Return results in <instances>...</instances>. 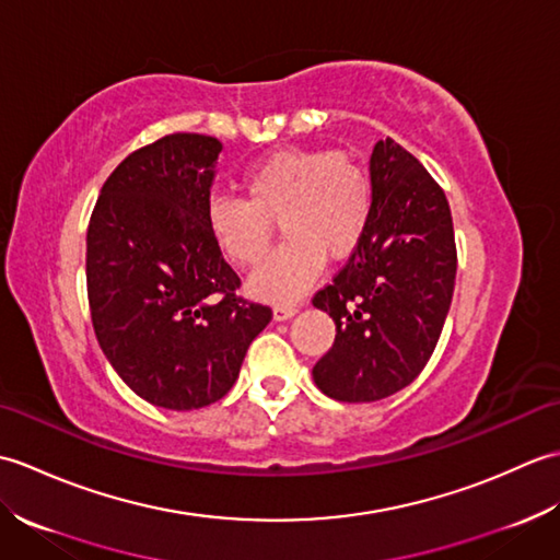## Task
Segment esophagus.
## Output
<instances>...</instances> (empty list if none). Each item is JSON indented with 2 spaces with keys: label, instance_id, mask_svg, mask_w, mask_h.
<instances>
[{
  "label": "esophagus",
  "instance_id": "esophagus-1",
  "mask_svg": "<svg viewBox=\"0 0 560 560\" xmlns=\"http://www.w3.org/2000/svg\"><path fill=\"white\" fill-rule=\"evenodd\" d=\"M273 319H277V323H283V319H291L295 313H299V305H293V303H279V305H273Z\"/></svg>",
  "mask_w": 560,
  "mask_h": 560
}]
</instances>
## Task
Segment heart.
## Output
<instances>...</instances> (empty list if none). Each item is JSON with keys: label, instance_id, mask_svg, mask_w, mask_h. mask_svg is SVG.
Returning <instances> with one entry per match:
<instances>
[{"label": "heart", "instance_id": "1", "mask_svg": "<svg viewBox=\"0 0 560 560\" xmlns=\"http://www.w3.org/2000/svg\"><path fill=\"white\" fill-rule=\"evenodd\" d=\"M241 189L245 199L211 197L207 229L231 265L253 267L267 253L273 223H281L287 245L247 281L249 293L261 301L301 299L323 271L325 257H349L371 223V177L343 151H273L247 165Z\"/></svg>", "mask_w": 560, "mask_h": 560}]
</instances>
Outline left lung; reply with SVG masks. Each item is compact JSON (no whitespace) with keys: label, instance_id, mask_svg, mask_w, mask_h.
<instances>
[{"label":"left lung","instance_id":"8db88e82","mask_svg":"<svg viewBox=\"0 0 560 560\" xmlns=\"http://www.w3.org/2000/svg\"><path fill=\"white\" fill-rule=\"evenodd\" d=\"M373 211L361 245L313 305L337 325L313 368L337 401H377L411 385L452 303L457 247L445 192L389 137L371 156Z\"/></svg>","mask_w":560,"mask_h":560}]
</instances>
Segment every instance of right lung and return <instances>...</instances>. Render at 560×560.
<instances>
[{"label":"right lung","instance_id":"add662e5","mask_svg":"<svg viewBox=\"0 0 560 560\" xmlns=\"http://www.w3.org/2000/svg\"><path fill=\"white\" fill-rule=\"evenodd\" d=\"M221 141L177 132L137 149L105 180L86 233L96 339L125 385L163 409L229 395L271 307L235 295L207 205Z\"/></svg>","mask_w":560,"mask_h":560}]
</instances>
